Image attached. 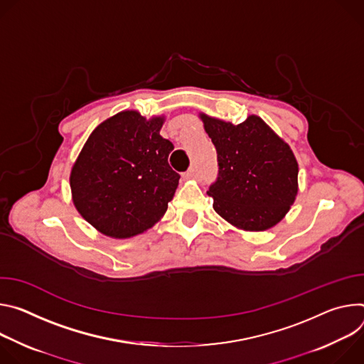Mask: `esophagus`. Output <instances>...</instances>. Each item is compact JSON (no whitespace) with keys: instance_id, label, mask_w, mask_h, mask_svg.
<instances>
[{"instance_id":"34e87169","label":"esophagus","mask_w":364,"mask_h":364,"mask_svg":"<svg viewBox=\"0 0 364 364\" xmlns=\"http://www.w3.org/2000/svg\"><path fill=\"white\" fill-rule=\"evenodd\" d=\"M195 176H196V171H195L193 168H191V169L183 175L185 179H191V178H195Z\"/></svg>"}]
</instances>
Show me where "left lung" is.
Segmentation results:
<instances>
[{
  "instance_id": "1",
  "label": "left lung",
  "mask_w": 364,
  "mask_h": 364,
  "mask_svg": "<svg viewBox=\"0 0 364 364\" xmlns=\"http://www.w3.org/2000/svg\"><path fill=\"white\" fill-rule=\"evenodd\" d=\"M217 149L214 210L246 231H264L287 215L298 193V161L289 144L257 115L237 126L200 114Z\"/></svg>"
}]
</instances>
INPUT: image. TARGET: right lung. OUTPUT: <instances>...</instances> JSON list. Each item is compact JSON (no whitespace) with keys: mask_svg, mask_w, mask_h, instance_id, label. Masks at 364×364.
I'll return each instance as SVG.
<instances>
[{"mask_svg":"<svg viewBox=\"0 0 364 364\" xmlns=\"http://www.w3.org/2000/svg\"><path fill=\"white\" fill-rule=\"evenodd\" d=\"M164 121L121 111L80 150L69 178L72 200L100 232L133 237L165 215L181 176L168 164L173 144L160 136Z\"/></svg>","mask_w":364,"mask_h":364,"instance_id":"right-lung-1","label":"right lung"}]
</instances>
